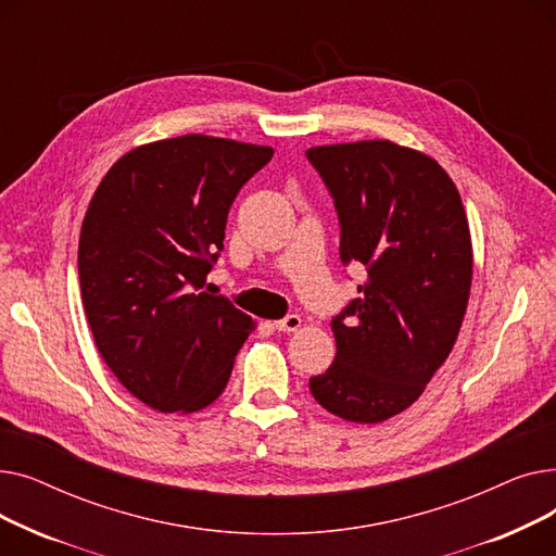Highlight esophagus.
I'll use <instances>...</instances> for the list:
<instances>
[{"label":"esophagus","instance_id":"34e87169","mask_svg":"<svg viewBox=\"0 0 556 556\" xmlns=\"http://www.w3.org/2000/svg\"><path fill=\"white\" fill-rule=\"evenodd\" d=\"M275 329L279 331H300L302 329V317L300 315H286L279 323H275Z\"/></svg>","mask_w":556,"mask_h":556}]
</instances>
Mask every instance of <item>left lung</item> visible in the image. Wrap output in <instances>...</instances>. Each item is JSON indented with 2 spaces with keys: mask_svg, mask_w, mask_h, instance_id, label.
Wrapping results in <instances>:
<instances>
[{
  "mask_svg": "<svg viewBox=\"0 0 556 556\" xmlns=\"http://www.w3.org/2000/svg\"><path fill=\"white\" fill-rule=\"evenodd\" d=\"M306 157L333 195L342 263L367 270L358 300L333 317L336 358L311 392L344 421L381 424L453 352L473 281L469 220L451 175L421 151L363 139Z\"/></svg>",
  "mask_w": 556,
  "mask_h": 556,
  "instance_id": "left-lung-1",
  "label": "left lung"
}]
</instances>
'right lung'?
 I'll list each match as a JSON object with an SVG mask.
<instances>
[{
  "mask_svg": "<svg viewBox=\"0 0 556 556\" xmlns=\"http://www.w3.org/2000/svg\"><path fill=\"white\" fill-rule=\"evenodd\" d=\"M270 146L212 135L141 143L116 160L85 212L78 277L99 354L160 413L189 415L225 390L254 319L200 293L239 189Z\"/></svg>",
  "mask_w": 556,
  "mask_h": 556,
  "instance_id": "1",
  "label": "right lung"
}]
</instances>
